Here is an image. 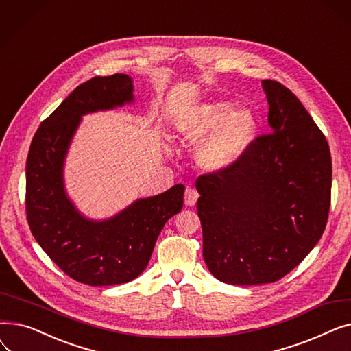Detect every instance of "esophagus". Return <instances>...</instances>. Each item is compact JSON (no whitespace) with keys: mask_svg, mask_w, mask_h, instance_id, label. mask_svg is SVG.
<instances>
[{"mask_svg":"<svg viewBox=\"0 0 351 351\" xmlns=\"http://www.w3.org/2000/svg\"><path fill=\"white\" fill-rule=\"evenodd\" d=\"M197 197H199V193H197L196 189H193V188H186V191H185V204H186L188 206H193V205L196 204Z\"/></svg>","mask_w":351,"mask_h":351,"instance_id":"obj_1","label":"esophagus"}]
</instances>
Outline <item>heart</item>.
<instances>
[{
	"instance_id": "obj_1",
	"label": "heart",
	"mask_w": 351,
	"mask_h": 351,
	"mask_svg": "<svg viewBox=\"0 0 351 351\" xmlns=\"http://www.w3.org/2000/svg\"><path fill=\"white\" fill-rule=\"evenodd\" d=\"M228 102H208L197 106L182 123L180 132L188 142L200 143L212 134L197 152L208 169H222L241 156L256 132V121L249 110H234Z\"/></svg>"
}]
</instances>
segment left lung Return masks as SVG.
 Here are the masks:
<instances>
[{
  "label": "left lung",
  "instance_id": "8db88e82",
  "mask_svg": "<svg viewBox=\"0 0 351 351\" xmlns=\"http://www.w3.org/2000/svg\"><path fill=\"white\" fill-rule=\"evenodd\" d=\"M270 132L223 169L197 178L204 259L216 279L278 282L317 245L331 197V156L293 92L265 80Z\"/></svg>",
  "mask_w": 351,
  "mask_h": 351
}]
</instances>
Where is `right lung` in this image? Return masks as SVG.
<instances>
[{"mask_svg":"<svg viewBox=\"0 0 351 351\" xmlns=\"http://www.w3.org/2000/svg\"><path fill=\"white\" fill-rule=\"evenodd\" d=\"M123 73L95 77L73 89L41 122L27 158L25 210L35 241L71 279L89 286L131 282L146 269L156 239L180 212L185 186L139 199L115 217L92 222L65 195L62 166L81 117L134 101Z\"/></svg>","mask_w":351,"mask_h":351,"instance_id":"obj_1","label":"right lung"}]
</instances>
